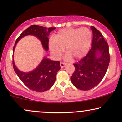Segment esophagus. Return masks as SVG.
I'll list each match as a JSON object with an SVG mask.
<instances>
[{"label":"esophagus","mask_w":122,"mask_h":122,"mask_svg":"<svg viewBox=\"0 0 122 122\" xmlns=\"http://www.w3.org/2000/svg\"><path fill=\"white\" fill-rule=\"evenodd\" d=\"M66 63H64V62H61L60 63V66H61V68H64L66 66Z\"/></svg>","instance_id":"esophagus-1"}]
</instances>
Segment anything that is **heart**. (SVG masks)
I'll return each mask as SVG.
<instances>
[{
    "mask_svg": "<svg viewBox=\"0 0 122 122\" xmlns=\"http://www.w3.org/2000/svg\"><path fill=\"white\" fill-rule=\"evenodd\" d=\"M92 34L88 28H65L59 30L48 43L50 51L56 59L64 51L74 60L84 57L91 46Z\"/></svg>",
    "mask_w": 122,
    "mask_h": 122,
    "instance_id": "obj_1",
    "label": "heart"
}]
</instances>
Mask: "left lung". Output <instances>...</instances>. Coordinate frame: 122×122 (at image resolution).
Here are the masks:
<instances>
[{
    "instance_id": "8db88e82",
    "label": "left lung",
    "mask_w": 122,
    "mask_h": 122,
    "mask_svg": "<svg viewBox=\"0 0 122 122\" xmlns=\"http://www.w3.org/2000/svg\"><path fill=\"white\" fill-rule=\"evenodd\" d=\"M93 37L92 48L86 56L73 64L75 71L71 77L73 84L82 91L97 86L106 74L110 61L109 46L101 32L91 26Z\"/></svg>"
}]
</instances>
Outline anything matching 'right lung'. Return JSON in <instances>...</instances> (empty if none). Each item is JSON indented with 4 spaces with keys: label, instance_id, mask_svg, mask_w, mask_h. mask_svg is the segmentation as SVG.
Masks as SVG:
<instances>
[{
    "label": "right lung",
    "instance_id": "add662e5",
    "mask_svg": "<svg viewBox=\"0 0 122 122\" xmlns=\"http://www.w3.org/2000/svg\"><path fill=\"white\" fill-rule=\"evenodd\" d=\"M56 28H46L36 25H32L25 30L16 40L13 48V54L16 43L20 39L28 35H33L41 41L43 47L48 51L49 33ZM13 66L15 72L18 77L30 89L37 92H43L48 91L53 86L56 79V73L61 69L59 61H53L44 58L38 66L33 71L28 73L19 71L15 65L13 59Z\"/></svg>",
    "mask_w": 122,
    "mask_h": 122
}]
</instances>
